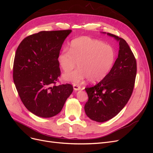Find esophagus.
<instances>
[{"instance_id":"obj_1","label":"esophagus","mask_w":153,"mask_h":153,"mask_svg":"<svg viewBox=\"0 0 153 153\" xmlns=\"http://www.w3.org/2000/svg\"><path fill=\"white\" fill-rule=\"evenodd\" d=\"M73 89L75 91H78L81 89V87L79 85H76V84H74L73 85Z\"/></svg>"}]
</instances>
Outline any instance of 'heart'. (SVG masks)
Listing matches in <instances>:
<instances>
[{
    "instance_id": "heart-1",
    "label": "heart",
    "mask_w": 153,
    "mask_h": 153,
    "mask_svg": "<svg viewBox=\"0 0 153 153\" xmlns=\"http://www.w3.org/2000/svg\"><path fill=\"white\" fill-rule=\"evenodd\" d=\"M115 60L112 46L87 36L73 39L69 49L63 48L57 56L59 66L65 73L72 71L77 62L78 69L63 76L73 83H79L85 78L91 83L100 81L112 69Z\"/></svg>"
}]
</instances>
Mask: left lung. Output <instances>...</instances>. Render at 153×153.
Listing matches in <instances>:
<instances>
[{
  "label": "left lung",
  "mask_w": 153,
  "mask_h": 153,
  "mask_svg": "<svg viewBox=\"0 0 153 153\" xmlns=\"http://www.w3.org/2000/svg\"><path fill=\"white\" fill-rule=\"evenodd\" d=\"M119 41L118 57L106 76L96 85L85 89L89 100L84 109L86 115L103 123L117 115L130 98L135 85L137 61L124 39L107 33Z\"/></svg>",
  "instance_id": "8db88e82"
}]
</instances>
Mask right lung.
I'll return each mask as SVG.
<instances>
[{
	"mask_svg": "<svg viewBox=\"0 0 153 153\" xmlns=\"http://www.w3.org/2000/svg\"><path fill=\"white\" fill-rule=\"evenodd\" d=\"M71 32L41 31L26 37L17 48L14 83L22 103L37 116L48 118L58 114L73 91L69 84L56 85L61 75L57 56Z\"/></svg>",
	"mask_w": 153,
	"mask_h": 153,
	"instance_id": "right-lung-1",
	"label": "right lung"
}]
</instances>
